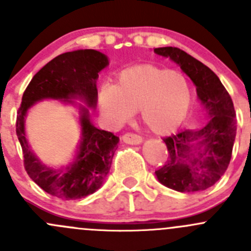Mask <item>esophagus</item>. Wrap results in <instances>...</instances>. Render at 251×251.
I'll use <instances>...</instances> for the list:
<instances>
[{
	"label": "esophagus",
	"instance_id": "esophagus-1",
	"mask_svg": "<svg viewBox=\"0 0 251 251\" xmlns=\"http://www.w3.org/2000/svg\"><path fill=\"white\" fill-rule=\"evenodd\" d=\"M121 140L127 144H141L142 141H143L142 137H140L138 135H135V133H125V135H123Z\"/></svg>",
	"mask_w": 251,
	"mask_h": 251
}]
</instances>
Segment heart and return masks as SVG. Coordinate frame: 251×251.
<instances>
[{
	"label": "heart",
	"mask_w": 251,
	"mask_h": 251,
	"mask_svg": "<svg viewBox=\"0 0 251 251\" xmlns=\"http://www.w3.org/2000/svg\"><path fill=\"white\" fill-rule=\"evenodd\" d=\"M98 104L114 125L126 123L140 110L142 121L151 132L169 135L186 119L192 91L182 73L141 64L119 73L115 85L102 86Z\"/></svg>",
	"instance_id": "b5f03b06"
}]
</instances>
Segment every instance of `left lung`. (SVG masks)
I'll use <instances>...</instances> for the list:
<instances>
[{"label": "left lung", "instance_id": "obj_1", "mask_svg": "<svg viewBox=\"0 0 251 251\" xmlns=\"http://www.w3.org/2000/svg\"><path fill=\"white\" fill-rule=\"evenodd\" d=\"M154 52L170 58L188 75L209 116L201 130L164 138L169 160L155 171L156 178L177 192L205 191L221 178L231 161L237 132L233 102L217 75L188 53L177 47L154 48Z\"/></svg>", "mask_w": 251, "mask_h": 251}]
</instances>
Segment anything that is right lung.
<instances>
[{
    "instance_id": "1",
    "label": "right lung",
    "mask_w": 251,
    "mask_h": 251,
    "mask_svg": "<svg viewBox=\"0 0 251 251\" xmlns=\"http://www.w3.org/2000/svg\"><path fill=\"white\" fill-rule=\"evenodd\" d=\"M109 64L108 57L95 50H77L59 54L40 69L27 85L17 115L16 131L30 178L45 192L65 199H81L102 187L110 170L119 137L95 127L88 108L80 105L81 142L72 164L62 169L44 165L32 153L25 136L27 110L42 100L74 103L80 98L87 107L97 105L98 73Z\"/></svg>"
}]
</instances>
